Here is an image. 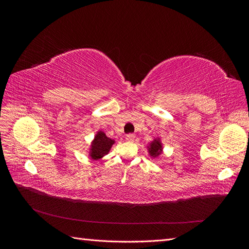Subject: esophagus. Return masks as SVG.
Instances as JSON below:
<instances>
[{
	"mask_svg": "<svg viewBox=\"0 0 249 249\" xmlns=\"http://www.w3.org/2000/svg\"><path fill=\"white\" fill-rule=\"evenodd\" d=\"M125 139H126L127 141H131V142H133V141L135 140V135H134V134H127V135H126V137H125Z\"/></svg>",
	"mask_w": 249,
	"mask_h": 249,
	"instance_id": "1",
	"label": "esophagus"
}]
</instances>
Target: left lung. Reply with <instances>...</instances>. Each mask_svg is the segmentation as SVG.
<instances>
[{
	"label": "left lung",
	"mask_w": 249,
	"mask_h": 249,
	"mask_svg": "<svg viewBox=\"0 0 249 249\" xmlns=\"http://www.w3.org/2000/svg\"><path fill=\"white\" fill-rule=\"evenodd\" d=\"M148 155L153 158V159H157L163 154V144L160 137L155 138L153 141H150L149 144L146 146Z\"/></svg>",
	"instance_id": "1"
}]
</instances>
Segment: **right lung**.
<instances>
[{
	"mask_svg": "<svg viewBox=\"0 0 249 249\" xmlns=\"http://www.w3.org/2000/svg\"><path fill=\"white\" fill-rule=\"evenodd\" d=\"M114 143L115 140L107 137L106 134L103 131L96 132L94 139L91 141V144H90L88 156L92 160L102 159L103 157L109 154L110 149Z\"/></svg>",
	"mask_w": 249,
	"mask_h": 249,
	"instance_id": "right-lung-1",
	"label": "right lung"
}]
</instances>
